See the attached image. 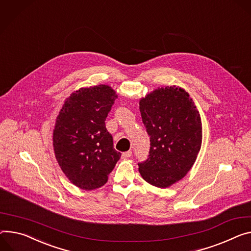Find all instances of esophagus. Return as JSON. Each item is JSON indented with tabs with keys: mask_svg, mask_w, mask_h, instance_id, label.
I'll use <instances>...</instances> for the list:
<instances>
[{
	"mask_svg": "<svg viewBox=\"0 0 251 251\" xmlns=\"http://www.w3.org/2000/svg\"><path fill=\"white\" fill-rule=\"evenodd\" d=\"M131 155H132V152L129 150V151H127V152L122 153V158L127 159V158H130V157H131Z\"/></svg>",
	"mask_w": 251,
	"mask_h": 251,
	"instance_id": "34e87169",
	"label": "esophagus"
}]
</instances>
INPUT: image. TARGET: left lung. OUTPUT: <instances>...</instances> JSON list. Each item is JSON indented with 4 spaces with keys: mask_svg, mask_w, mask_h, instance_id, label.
<instances>
[{
    "mask_svg": "<svg viewBox=\"0 0 251 251\" xmlns=\"http://www.w3.org/2000/svg\"><path fill=\"white\" fill-rule=\"evenodd\" d=\"M141 117L150 137L146 161L138 163L149 184L167 188L193 166L202 142L200 114L184 89H155L139 102Z\"/></svg>",
    "mask_w": 251,
    "mask_h": 251,
    "instance_id": "8db88e82",
    "label": "left lung"
}]
</instances>
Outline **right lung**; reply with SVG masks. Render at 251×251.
Segmentation results:
<instances>
[{
  "label": "right lung",
  "mask_w": 251,
  "mask_h": 251,
  "mask_svg": "<svg viewBox=\"0 0 251 251\" xmlns=\"http://www.w3.org/2000/svg\"><path fill=\"white\" fill-rule=\"evenodd\" d=\"M116 98L108 85L80 88L65 100L56 119L55 157L66 177L81 189L103 186L121 157L105 126Z\"/></svg>",
  "instance_id": "add662e5"
}]
</instances>
